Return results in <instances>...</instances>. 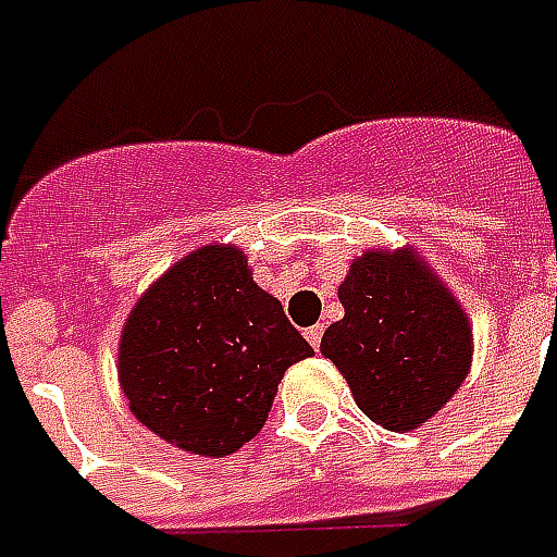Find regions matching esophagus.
I'll return each mask as SVG.
<instances>
[{
  "mask_svg": "<svg viewBox=\"0 0 557 557\" xmlns=\"http://www.w3.org/2000/svg\"><path fill=\"white\" fill-rule=\"evenodd\" d=\"M322 334H325V327L322 325H313L304 331V337H307V343L313 346V349H319V343H322Z\"/></svg>",
  "mask_w": 557,
  "mask_h": 557,
  "instance_id": "esophagus-1",
  "label": "esophagus"
}]
</instances>
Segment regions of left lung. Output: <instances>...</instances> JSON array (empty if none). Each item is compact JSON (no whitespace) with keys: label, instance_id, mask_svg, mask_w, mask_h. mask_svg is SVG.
I'll return each instance as SVG.
<instances>
[{"label":"left lung","instance_id":"8db88e82","mask_svg":"<svg viewBox=\"0 0 557 557\" xmlns=\"http://www.w3.org/2000/svg\"><path fill=\"white\" fill-rule=\"evenodd\" d=\"M343 319L322 355L349 382L367 418L411 432L435 418L466 382L474 334L462 304L414 247L355 256L337 289Z\"/></svg>","mask_w":557,"mask_h":557}]
</instances>
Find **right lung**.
<instances>
[{
	"mask_svg": "<svg viewBox=\"0 0 557 557\" xmlns=\"http://www.w3.org/2000/svg\"><path fill=\"white\" fill-rule=\"evenodd\" d=\"M310 343L283 304L256 286L235 244H206L160 274L119 337V385L131 414L178 450L235 454L268 420Z\"/></svg>",
	"mask_w": 557,
	"mask_h": 557,
	"instance_id": "1",
	"label": "right lung"
}]
</instances>
